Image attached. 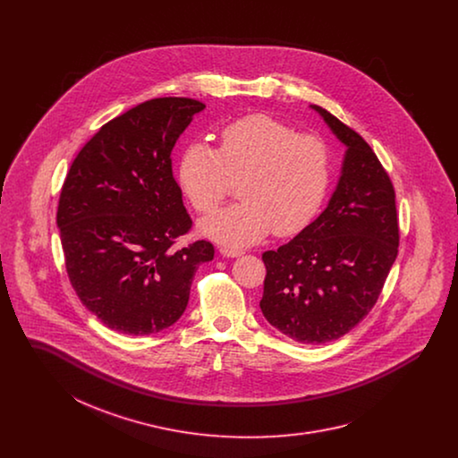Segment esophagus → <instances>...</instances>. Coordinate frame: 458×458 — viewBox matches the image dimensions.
Segmentation results:
<instances>
[{
	"label": "esophagus",
	"mask_w": 458,
	"mask_h": 458,
	"mask_svg": "<svg viewBox=\"0 0 458 458\" xmlns=\"http://www.w3.org/2000/svg\"><path fill=\"white\" fill-rule=\"evenodd\" d=\"M219 254H221V256H225V258H239V256L243 254V250H242V249H237V247L223 245V247H219Z\"/></svg>",
	"instance_id": "34e87169"
}]
</instances>
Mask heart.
<instances>
[{"mask_svg": "<svg viewBox=\"0 0 458 458\" xmlns=\"http://www.w3.org/2000/svg\"><path fill=\"white\" fill-rule=\"evenodd\" d=\"M333 156L319 133L295 131L254 113L223 127L219 148L191 144L178 165V182L192 208L213 213L240 180L242 200L200 223L211 239L247 245L302 232L318 216L331 183Z\"/></svg>", "mask_w": 458, "mask_h": 458, "instance_id": "b5f03b06", "label": "heart"}]
</instances>
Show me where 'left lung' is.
<instances>
[{
	"instance_id": "8db88e82",
	"label": "left lung",
	"mask_w": 458,
	"mask_h": 458,
	"mask_svg": "<svg viewBox=\"0 0 458 458\" xmlns=\"http://www.w3.org/2000/svg\"><path fill=\"white\" fill-rule=\"evenodd\" d=\"M347 146L342 176L327 209L266 266L261 310L271 327L299 344H327L357 327L386 282L398 254L392 180L369 144L312 105Z\"/></svg>"
}]
</instances>
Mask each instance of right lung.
Wrapping results in <instances>:
<instances>
[{"mask_svg": "<svg viewBox=\"0 0 458 458\" xmlns=\"http://www.w3.org/2000/svg\"><path fill=\"white\" fill-rule=\"evenodd\" d=\"M204 105L156 98L109 120L73 159L56 223L70 284L106 327L151 335L172 327L189 304L197 267L215 247L189 233L172 151Z\"/></svg>", "mask_w": 458, "mask_h": 458, "instance_id": "add662e5", "label": "right lung"}]
</instances>
